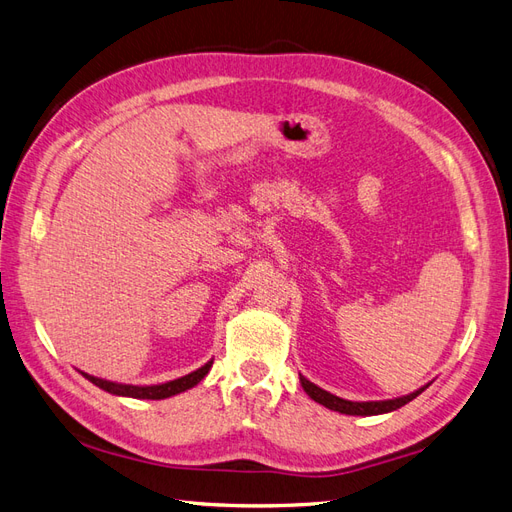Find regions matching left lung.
<instances>
[{
  "label": "left lung",
  "instance_id": "left-lung-1",
  "mask_svg": "<svg viewBox=\"0 0 512 512\" xmlns=\"http://www.w3.org/2000/svg\"><path fill=\"white\" fill-rule=\"evenodd\" d=\"M301 378V386L303 391L312 397L314 401H318V404H322L324 408L329 410H335V412H342V414H352V416H371V414H384V412H391V410H397L401 406H406L408 401H412L414 397L421 395L425 391L418 389L406 397H399V399H389V401H348V399H342L337 395H331L324 389H320V386H316L314 382H309L307 378L299 376Z\"/></svg>",
  "mask_w": 512,
  "mask_h": 512
}]
</instances>
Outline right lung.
<instances>
[{
	"label": "right lung",
	"instance_id": "right-lung-1",
	"mask_svg": "<svg viewBox=\"0 0 512 512\" xmlns=\"http://www.w3.org/2000/svg\"><path fill=\"white\" fill-rule=\"evenodd\" d=\"M213 361H209L207 365H203L200 369L192 371V374L183 376V378H177V380H170L166 384H156V386H132V384H117V382H108V380H100V378H94L89 374H81L89 380L94 382L96 386H100V389L113 393V395H123V397H134V399H166L170 395H177V393H183L192 389V386H196L200 380H203L209 369H211Z\"/></svg>",
	"mask_w": 512,
	"mask_h": 512
}]
</instances>
